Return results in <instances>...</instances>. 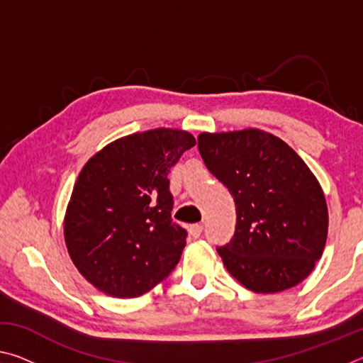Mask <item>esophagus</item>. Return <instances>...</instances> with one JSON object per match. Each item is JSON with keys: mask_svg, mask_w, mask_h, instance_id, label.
Masks as SVG:
<instances>
[{"mask_svg": "<svg viewBox=\"0 0 363 363\" xmlns=\"http://www.w3.org/2000/svg\"><path fill=\"white\" fill-rule=\"evenodd\" d=\"M201 232H203V225L201 224H190L189 225V233L194 238H199L201 235Z\"/></svg>", "mask_w": 363, "mask_h": 363, "instance_id": "1", "label": "esophagus"}]
</instances>
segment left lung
<instances>
[{"label": "left lung", "instance_id": "obj_1", "mask_svg": "<svg viewBox=\"0 0 363 363\" xmlns=\"http://www.w3.org/2000/svg\"><path fill=\"white\" fill-rule=\"evenodd\" d=\"M199 150L235 201V233L218 247L232 277L256 293L301 284L320 259L328 232L327 201L307 164L259 130L203 133Z\"/></svg>", "mask_w": 363, "mask_h": 363}]
</instances>
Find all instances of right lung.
I'll use <instances>...</instances> for the list:
<instances>
[{"label":"right lung","instance_id":"obj_1","mask_svg":"<svg viewBox=\"0 0 363 363\" xmlns=\"http://www.w3.org/2000/svg\"><path fill=\"white\" fill-rule=\"evenodd\" d=\"M195 138L150 130L121 138L84 164L73 187L64 235L83 277L115 298H136L173 272L187 230L171 218L168 174Z\"/></svg>","mask_w":363,"mask_h":363}]
</instances>
